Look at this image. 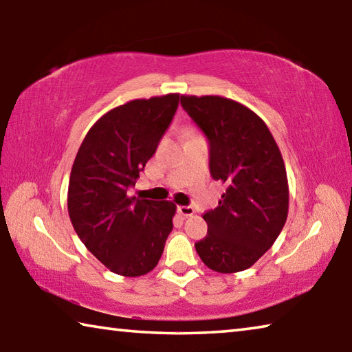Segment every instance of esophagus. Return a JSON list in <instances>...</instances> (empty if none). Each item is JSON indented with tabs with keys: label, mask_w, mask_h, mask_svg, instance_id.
I'll list each match as a JSON object with an SVG mask.
<instances>
[{
	"label": "esophagus",
	"mask_w": 352,
	"mask_h": 352,
	"mask_svg": "<svg viewBox=\"0 0 352 352\" xmlns=\"http://www.w3.org/2000/svg\"><path fill=\"white\" fill-rule=\"evenodd\" d=\"M178 212L182 214V216H184V217H189V216H192V214L195 212V210L192 206H178Z\"/></svg>",
	"instance_id": "esophagus-1"
}]
</instances>
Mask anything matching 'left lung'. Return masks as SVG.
<instances>
[{
    "instance_id": "8db88e82",
    "label": "left lung",
    "mask_w": 352,
    "mask_h": 352,
    "mask_svg": "<svg viewBox=\"0 0 352 352\" xmlns=\"http://www.w3.org/2000/svg\"><path fill=\"white\" fill-rule=\"evenodd\" d=\"M182 105L210 141V170L226 183L219 206L204 214L208 234L195 243L206 267L247 270L281 233L289 212L283 155L265 122L222 96H186Z\"/></svg>"
}]
</instances>
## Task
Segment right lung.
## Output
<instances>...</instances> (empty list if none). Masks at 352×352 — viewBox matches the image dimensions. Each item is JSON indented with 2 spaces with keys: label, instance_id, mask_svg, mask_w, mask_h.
Wrapping results in <instances>:
<instances>
[{
  "label": "right lung",
  "instance_id": "1",
  "mask_svg": "<svg viewBox=\"0 0 352 352\" xmlns=\"http://www.w3.org/2000/svg\"><path fill=\"white\" fill-rule=\"evenodd\" d=\"M180 100L169 93L107 111L77 151L68 214L88 252L110 272L142 276L157 267L172 231L174 201L130 197L127 189L152 158Z\"/></svg>",
  "mask_w": 352,
  "mask_h": 352
}]
</instances>
